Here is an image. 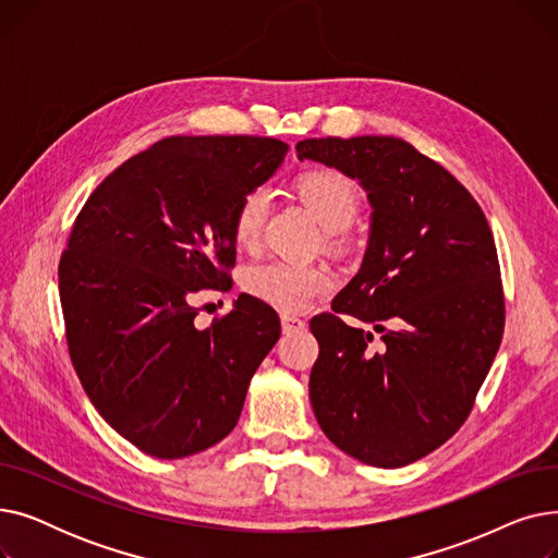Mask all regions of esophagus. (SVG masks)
<instances>
[{"label": "esophagus", "instance_id": "esophagus-1", "mask_svg": "<svg viewBox=\"0 0 558 558\" xmlns=\"http://www.w3.org/2000/svg\"><path fill=\"white\" fill-rule=\"evenodd\" d=\"M280 324H282V332H287V335L289 332H299V330L305 328V320L294 316V314H282L280 316Z\"/></svg>", "mask_w": 558, "mask_h": 558}]
</instances>
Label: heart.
I'll list each match as a JSON object with an SVG mask.
<instances>
[{
  "mask_svg": "<svg viewBox=\"0 0 558 558\" xmlns=\"http://www.w3.org/2000/svg\"><path fill=\"white\" fill-rule=\"evenodd\" d=\"M301 198L310 205L318 223L328 232H341L355 221L362 196L357 185L337 169H316L296 181ZM271 192L267 187H251L238 203L232 217V238L242 248L257 244L264 221L269 217ZM332 287V274L316 264L274 259L255 264L244 274V289L257 301L278 310H305L316 296Z\"/></svg>",
  "mask_w": 558,
  "mask_h": 558,
  "instance_id": "obj_1",
  "label": "heart"
}]
</instances>
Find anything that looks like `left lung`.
Instances as JSON below:
<instances>
[{
  "mask_svg": "<svg viewBox=\"0 0 558 558\" xmlns=\"http://www.w3.org/2000/svg\"><path fill=\"white\" fill-rule=\"evenodd\" d=\"M296 154L357 179L373 208L357 276L332 314L310 320L318 341L314 416L362 463H414L463 425L500 348L505 294L493 232L471 192L400 137H312ZM364 325L386 332L377 351Z\"/></svg>",
  "mask_w": 558,
  "mask_h": 558,
  "instance_id": "obj_1",
  "label": "left lung"
}]
</instances>
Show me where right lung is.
<instances>
[{
  "label": "right lung",
  "instance_id": "right-lung-1",
  "mask_svg": "<svg viewBox=\"0 0 558 558\" xmlns=\"http://www.w3.org/2000/svg\"><path fill=\"white\" fill-rule=\"evenodd\" d=\"M287 144L251 135L156 142L85 201L58 264L70 357L104 421L142 452L181 459L238 425L280 318L248 294L210 328L190 299L226 289L232 217Z\"/></svg>",
  "mask_w": 558,
  "mask_h": 558
}]
</instances>
